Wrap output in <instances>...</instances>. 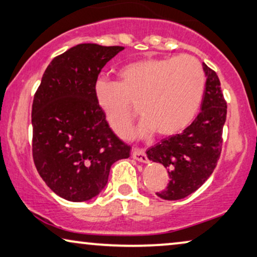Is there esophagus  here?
<instances>
[{
	"mask_svg": "<svg viewBox=\"0 0 257 257\" xmlns=\"http://www.w3.org/2000/svg\"><path fill=\"white\" fill-rule=\"evenodd\" d=\"M132 156L134 160L142 162V163H148V157H147L146 150L144 149H140V148H133Z\"/></svg>",
	"mask_w": 257,
	"mask_h": 257,
	"instance_id": "obj_1",
	"label": "esophagus"
}]
</instances>
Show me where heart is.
I'll return each mask as SVG.
<instances>
[{
    "instance_id": "heart-1",
    "label": "heart",
    "mask_w": 257,
    "mask_h": 257,
    "mask_svg": "<svg viewBox=\"0 0 257 257\" xmlns=\"http://www.w3.org/2000/svg\"><path fill=\"white\" fill-rule=\"evenodd\" d=\"M118 80H97L94 96L117 135H129L139 103L144 121L140 132L171 136L185 129L204 95L205 73L194 57L151 58L130 63L117 72Z\"/></svg>"
}]
</instances>
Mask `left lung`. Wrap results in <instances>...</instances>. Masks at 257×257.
Wrapping results in <instances>:
<instances>
[{
	"mask_svg": "<svg viewBox=\"0 0 257 257\" xmlns=\"http://www.w3.org/2000/svg\"><path fill=\"white\" fill-rule=\"evenodd\" d=\"M202 68L206 84L200 113L182 134L166 137L147 150L150 161L168 169V186L156 193L164 200L183 199L199 189L221 154L227 103L218 75L206 64Z\"/></svg>",
	"mask_w": 257,
	"mask_h": 257,
	"instance_id": "8db88e82",
	"label": "left lung"
}]
</instances>
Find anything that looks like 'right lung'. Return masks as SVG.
<instances>
[{
  "instance_id": "right-lung-1",
  "label": "right lung",
  "mask_w": 257,
  "mask_h": 257,
  "mask_svg": "<svg viewBox=\"0 0 257 257\" xmlns=\"http://www.w3.org/2000/svg\"><path fill=\"white\" fill-rule=\"evenodd\" d=\"M124 48L75 45L43 74L32 103V156L46 185L68 201L97 196L130 147L109 128L94 96L102 67Z\"/></svg>"
}]
</instances>
